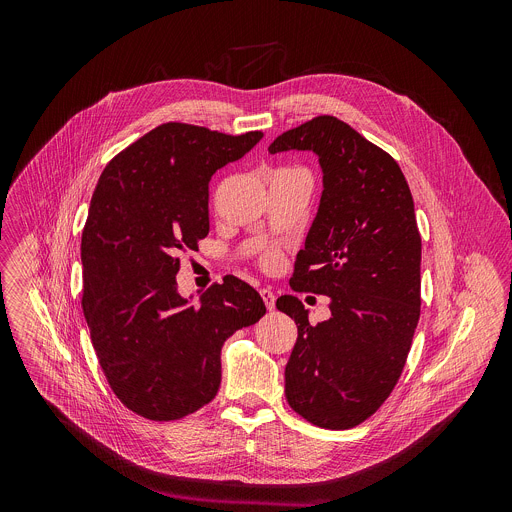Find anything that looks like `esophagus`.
<instances>
[{"label": "esophagus", "instance_id": "esophagus-1", "mask_svg": "<svg viewBox=\"0 0 512 512\" xmlns=\"http://www.w3.org/2000/svg\"><path fill=\"white\" fill-rule=\"evenodd\" d=\"M259 294H261V298H263L267 310H273V308H275V294H273V291H271V289H261Z\"/></svg>", "mask_w": 512, "mask_h": 512}]
</instances>
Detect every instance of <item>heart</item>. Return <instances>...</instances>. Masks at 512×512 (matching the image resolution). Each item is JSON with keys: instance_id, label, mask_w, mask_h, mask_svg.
Returning a JSON list of instances; mask_svg holds the SVG:
<instances>
[{"instance_id": "obj_1", "label": "heart", "mask_w": 512, "mask_h": 512, "mask_svg": "<svg viewBox=\"0 0 512 512\" xmlns=\"http://www.w3.org/2000/svg\"><path fill=\"white\" fill-rule=\"evenodd\" d=\"M281 253L277 251V249H269V251H265L263 255H261V267H265V269H275V267H279L281 265Z\"/></svg>"}]
</instances>
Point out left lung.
<instances>
[{
	"instance_id": "obj_1",
	"label": "left lung",
	"mask_w": 512,
	"mask_h": 512,
	"mask_svg": "<svg viewBox=\"0 0 512 512\" xmlns=\"http://www.w3.org/2000/svg\"><path fill=\"white\" fill-rule=\"evenodd\" d=\"M312 150L324 172L320 208L298 253L294 291L328 296L332 318L310 324L296 296L277 310L298 340L285 397L306 421L350 429L395 389L421 312V235L399 164L348 123L320 115L281 133L269 152Z\"/></svg>"
}]
</instances>
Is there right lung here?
I'll return each instance as SVG.
<instances>
[{"label": "right lung", "instance_id": "1", "mask_svg": "<svg viewBox=\"0 0 512 512\" xmlns=\"http://www.w3.org/2000/svg\"><path fill=\"white\" fill-rule=\"evenodd\" d=\"M261 131L227 135L162 123L103 170L83 229V312L117 399L152 421L182 419L221 387L229 336L265 314L235 275L192 306L178 294L180 253L208 235V182L241 160Z\"/></svg>", "mask_w": 512, "mask_h": 512}]
</instances>
